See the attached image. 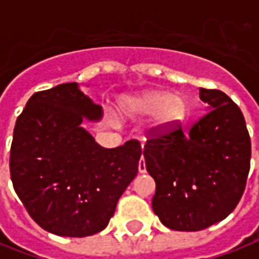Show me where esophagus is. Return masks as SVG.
Segmentation results:
<instances>
[{
  "label": "esophagus",
  "mask_w": 259,
  "mask_h": 259,
  "mask_svg": "<svg viewBox=\"0 0 259 259\" xmlns=\"http://www.w3.org/2000/svg\"><path fill=\"white\" fill-rule=\"evenodd\" d=\"M139 172H146V162H144L143 158L139 161Z\"/></svg>",
  "instance_id": "esophagus-1"
}]
</instances>
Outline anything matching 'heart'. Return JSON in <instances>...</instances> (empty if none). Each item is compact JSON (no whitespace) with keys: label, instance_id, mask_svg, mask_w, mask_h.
Instances as JSON below:
<instances>
[{"label":"heart","instance_id":"1","mask_svg":"<svg viewBox=\"0 0 259 259\" xmlns=\"http://www.w3.org/2000/svg\"><path fill=\"white\" fill-rule=\"evenodd\" d=\"M127 109L132 115L139 117L155 115L154 129L164 132L184 119L186 106L184 99L178 95H169L162 91H148L130 99Z\"/></svg>","mask_w":259,"mask_h":259}]
</instances>
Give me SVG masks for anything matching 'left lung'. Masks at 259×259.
Segmentation results:
<instances>
[{
    "mask_svg": "<svg viewBox=\"0 0 259 259\" xmlns=\"http://www.w3.org/2000/svg\"><path fill=\"white\" fill-rule=\"evenodd\" d=\"M207 113L184 132L181 126L150 139L143 155L155 181L151 200L171 230L199 231L219 223L243 196L251 140L240 108L219 90H199Z\"/></svg>",
    "mask_w": 259,
    "mask_h": 259,
    "instance_id": "obj_1",
    "label": "left lung"
}]
</instances>
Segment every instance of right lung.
Wrapping results in <instances>:
<instances>
[{"label": "right lung", "mask_w": 259, "mask_h": 259, "mask_svg": "<svg viewBox=\"0 0 259 259\" xmlns=\"http://www.w3.org/2000/svg\"><path fill=\"white\" fill-rule=\"evenodd\" d=\"M102 106L67 82L33 94L16 119L11 180L36 223L61 237L102 231L124 189L135 180L142 147L129 140L104 148L84 127Z\"/></svg>", "instance_id": "add662e5"}]
</instances>
